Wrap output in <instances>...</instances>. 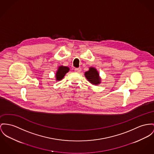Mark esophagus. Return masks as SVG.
I'll use <instances>...</instances> for the list:
<instances>
[{
  "mask_svg": "<svg viewBox=\"0 0 154 154\" xmlns=\"http://www.w3.org/2000/svg\"><path fill=\"white\" fill-rule=\"evenodd\" d=\"M75 71L77 73H79L81 71V68H75Z\"/></svg>",
  "mask_w": 154,
  "mask_h": 154,
  "instance_id": "34e87169",
  "label": "esophagus"
}]
</instances>
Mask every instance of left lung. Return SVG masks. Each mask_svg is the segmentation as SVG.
<instances>
[{
    "label": "left lung",
    "mask_w": 154,
    "mask_h": 154,
    "mask_svg": "<svg viewBox=\"0 0 154 154\" xmlns=\"http://www.w3.org/2000/svg\"><path fill=\"white\" fill-rule=\"evenodd\" d=\"M85 75L88 81L94 85H98L100 83V79L99 76V73L94 68H90L89 70L85 72Z\"/></svg>",
    "instance_id": "1"
}]
</instances>
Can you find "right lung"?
Returning a JSON list of instances; mask_svg holds the SVG:
<instances>
[{"instance_id": "add662e5", "label": "right lung", "mask_w": 154, "mask_h": 154, "mask_svg": "<svg viewBox=\"0 0 154 154\" xmlns=\"http://www.w3.org/2000/svg\"><path fill=\"white\" fill-rule=\"evenodd\" d=\"M69 69L68 67L61 66L59 67L58 71L56 73V78L57 81H60L64 77L65 75L69 71Z\"/></svg>"}]
</instances>
